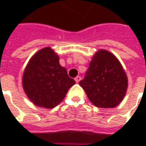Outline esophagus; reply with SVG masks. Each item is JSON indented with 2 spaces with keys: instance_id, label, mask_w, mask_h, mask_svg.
Wrapping results in <instances>:
<instances>
[{
  "instance_id": "esophagus-1",
  "label": "esophagus",
  "mask_w": 146,
  "mask_h": 146,
  "mask_svg": "<svg viewBox=\"0 0 146 146\" xmlns=\"http://www.w3.org/2000/svg\"><path fill=\"white\" fill-rule=\"evenodd\" d=\"M80 80H81V77L80 76H76V78H75V80H76V83H79V82L80 81Z\"/></svg>"
}]
</instances>
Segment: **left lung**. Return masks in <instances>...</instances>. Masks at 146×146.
Returning a JSON list of instances; mask_svg holds the SVG:
<instances>
[{
	"label": "left lung",
	"instance_id": "8db88e82",
	"mask_svg": "<svg viewBox=\"0 0 146 146\" xmlns=\"http://www.w3.org/2000/svg\"><path fill=\"white\" fill-rule=\"evenodd\" d=\"M79 84L94 106L113 108L125 96L127 78L115 55L101 49L93 56L84 80Z\"/></svg>",
	"mask_w": 146,
	"mask_h": 146
}]
</instances>
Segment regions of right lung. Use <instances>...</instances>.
Here are the masks:
<instances>
[{"mask_svg": "<svg viewBox=\"0 0 146 146\" xmlns=\"http://www.w3.org/2000/svg\"><path fill=\"white\" fill-rule=\"evenodd\" d=\"M75 84L49 47L31 58L23 76V87L28 98L37 106L44 108L57 106Z\"/></svg>", "mask_w": 146, "mask_h": 146, "instance_id": "obj_1", "label": "right lung"}]
</instances>
